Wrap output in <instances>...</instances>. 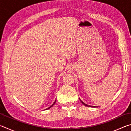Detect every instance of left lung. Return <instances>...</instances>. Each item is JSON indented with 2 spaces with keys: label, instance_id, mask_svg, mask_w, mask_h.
Returning a JSON list of instances; mask_svg holds the SVG:
<instances>
[{
  "label": "left lung",
  "instance_id": "obj_1",
  "mask_svg": "<svg viewBox=\"0 0 131 131\" xmlns=\"http://www.w3.org/2000/svg\"><path fill=\"white\" fill-rule=\"evenodd\" d=\"M80 99V98H79ZM80 102H81L83 104V105H84L85 106H88V107H97V106H90V105H87V104L86 103H84L83 101H82L80 99Z\"/></svg>",
  "mask_w": 131,
  "mask_h": 131
}]
</instances>
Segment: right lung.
<instances>
[{"label": "right lung", "mask_w": 131, "mask_h": 131, "mask_svg": "<svg viewBox=\"0 0 131 131\" xmlns=\"http://www.w3.org/2000/svg\"><path fill=\"white\" fill-rule=\"evenodd\" d=\"M55 102H56V100H55V102H54V103H53L52 104V105H51V106H50V107H48V108H46V109H45V110H47V109H49V108H50L51 107H52V106H54V105H55Z\"/></svg>", "instance_id": "obj_1"}]
</instances>
